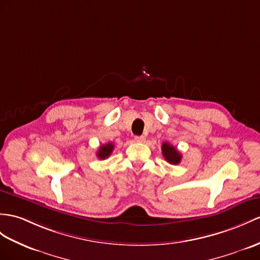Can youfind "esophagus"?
<instances>
[{"label":"esophagus","instance_id":"1","mask_svg":"<svg viewBox=\"0 0 260 260\" xmlns=\"http://www.w3.org/2000/svg\"><path fill=\"white\" fill-rule=\"evenodd\" d=\"M135 141L138 142V143H142L145 141V138L143 136H140V137H136L135 138Z\"/></svg>","mask_w":260,"mask_h":260}]
</instances>
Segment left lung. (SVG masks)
<instances>
[{
	"instance_id": "1",
	"label": "left lung",
	"mask_w": 260,
	"mask_h": 260,
	"mask_svg": "<svg viewBox=\"0 0 260 260\" xmlns=\"http://www.w3.org/2000/svg\"><path fill=\"white\" fill-rule=\"evenodd\" d=\"M162 154L164 156V159L171 164H179L182 159V155L180 152L176 150V148L173 147V145H171L169 142H163Z\"/></svg>"
}]
</instances>
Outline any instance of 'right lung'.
Returning a JSON list of instances; mask_svg holds the SVG:
<instances>
[{
    "label": "right lung",
    "instance_id": "add662e5",
    "mask_svg": "<svg viewBox=\"0 0 260 260\" xmlns=\"http://www.w3.org/2000/svg\"><path fill=\"white\" fill-rule=\"evenodd\" d=\"M113 151V144L111 142L107 143V144H103L101 147L98 149V152H97V157L100 160H104V159H107L110 154L111 152Z\"/></svg>",
    "mask_w": 260,
    "mask_h": 260
}]
</instances>
